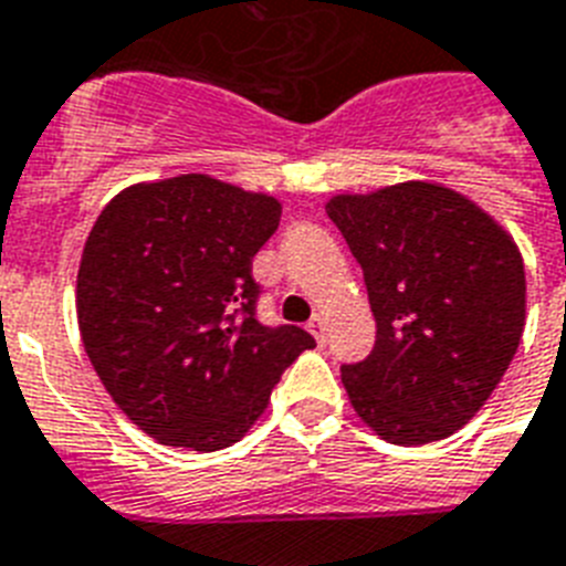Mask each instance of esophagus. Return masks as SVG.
I'll use <instances>...</instances> for the list:
<instances>
[{
  "label": "esophagus",
  "instance_id": "1",
  "mask_svg": "<svg viewBox=\"0 0 566 566\" xmlns=\"http://www.w3.org/2000/svg\"><path fill=\"white\" fill-rule=\"evenodd\" d=\"M306 329H310L312 336H315V342H318V345H324V336H327V318H324V315H312L310 324H306Z\"/></svg>",
  "mask_w": 566,
  "mask_h": 566
}]
</instances>
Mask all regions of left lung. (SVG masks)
<instances>
[{
	"mask_svg": "<svg viewBox=\"0 0 566 566\" xmlns=\"http://www.w3.org/2000/svg\"><path fill=\"white\" fill-rule=\"evenodd\" d=\"M327 216L361 265L374 350L342 365L356 415L391 444L453 436L517 354L526 271L512 237L453 189L409 180L336 196Z\"/></svg>",
	"mask_w": 566,
	"mask_h": 566,
	"instance_id": "1",
	"label": "left lung"
}]
</instances>
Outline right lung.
<instances>
[{"label":"right lung","instance_id":"obj_1","mask_svg":"<svg viewBox=\"0 0 566 566\" xmlns=\"http://www.w3.org/2000/svg\"><path fill=\"white\" fill-rule=\"evenodd\" d=\"M280 224L271 196L207 175L137 184L90 230L78 327L107 395L160 444H237L315 338L256 318L254 256Z\"/></svg>","mask_w":566,"mask_h":566}]
</instances>
